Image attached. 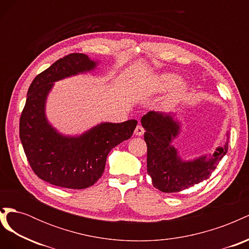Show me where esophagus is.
<instances>
[{"label":"esophagus","instance_id":"1","mask_svg":"<svg viewBox=\"0 0 249 249\" xmlns=\"http://www.w3.org/2000/svg\"><path fill=\"white\" fill-rule=\"evenodd\" d=\"M134 133H135V135H136V136H142V135L144 134V129H143L141 125H137Z\"/></svg>","mask_w":249,"mask_h":249}]
</instances>
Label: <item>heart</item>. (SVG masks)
I'll use <instances>...</instances> for the list:
<instances>
[{
  "label": "heart",
  "instance_id": "obj_1",
  "mask_svg": "<svg viewBox=\"0 0 249 249\" xmlns=\"http://www.w3.org/2000/svg\"><path fill=\"white\" fill-rule=\"evenodd\" d=\"M182 82V78L175 73H162L158 76L155 81V90L156 91H168L172 90L173 91L170 95V100L172 102H178L182 100L187 92V85Z\"/></svg>",
  "mask_w": 249,
  "mask_h": 249
}]
</instances>
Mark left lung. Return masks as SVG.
Wrapping results in <instances>:
<instances>
[{"label":"left lung","instance_id":"obj_1","mask_svg":"<svg viewBox=\"0 0 249 249\" xmlns=\"http://www.w3.org/2000/svg\"><path fill=\"white\" fill-rule=\"evenodd\" d=\"M147 145V173L153 186L162 192L175 193L208 179L218 163L228 153L229 132L223 146L214 153L194 159H183L172 142L182 132V122L177 113L149 111L141 118Z\"/></svg>","mask_w":249,"mask_h":249}]
</instances>
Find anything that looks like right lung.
<instances>
[{"label": "right lung", "instance_id": "1", "mask_svg": "<svg viewBox=\"0 0 249 249\" xmlns=\"http://www.w3.org/2000/svg\"><path fill=\"white\" fill-rule=\"evenodd\" d=\"M100 64L85 54L73 53L53 63L29 87L19 122V138L35 175L52 185L84 189L105 169L110 150L131 138L136 119L101 123L79 135L59 132L47 117L46 106L55 83L91 72Z\"/></svg>", "mask_w": 249, "mask_h": 249}]
</instances>
